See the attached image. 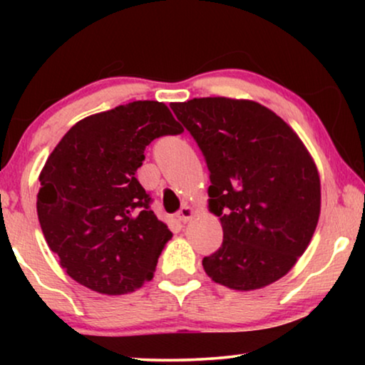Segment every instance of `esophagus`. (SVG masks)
Wrapping results in <instances>:
<instances>
[{"mask_svg":"<svg viewBox=\"0 0 365 365\" xmlns=\"http://www.w3.org/2000/svg\"><path fill=\"white\" fill-rule=\"evenodd\" d=\"M192 214H194V209H192L191 206H182V207L179 209V211H178L176 217H178V221H181V222H187L189 219L192 217Z\"/></svg>","mask_w":365,"mask_h":365,"instance_id":"34e87169","label":"esophagus"}]
</instances>
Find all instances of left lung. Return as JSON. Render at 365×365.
<instances>
[{
	"mask_svg": "<svg viewBox=\"0 0 365 365\" xmlns=\"http://www.w3.org/2000/svg\"><path fill=\"white\" fill-rule=\"evenodd\" d=\"M171 109L196 139L209 169V211L222 244L202 259L214 282L262 289L291 271L321 214V179L301 138L249 99L194 98Z\"/></svg>",
	"mask_w": 365,
	"mask_h": 365,
	"instance_id": "8db88e82",
	"label": "left lung"
}]
</instances>
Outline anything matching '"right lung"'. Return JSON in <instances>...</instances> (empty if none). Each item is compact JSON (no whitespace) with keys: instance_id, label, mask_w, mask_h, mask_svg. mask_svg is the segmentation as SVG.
<instances>
[{"instance_id":"add662e5","label":"right lung","mask_w":365,"mask_h":365,"mask_svg":"<svg viewBox=\"0 0 365 365\" xmlns=\"http://www.w3.org/2000/svg\"><path fill=\"white\" fill-rule=\"evenodd\" d=\"M164 103L134 101L74 124L39 174L38 219L69 277L108 296L151 281L173 232L136 179L144 149L179 134Z\"/></svg>"}]
</instances>
